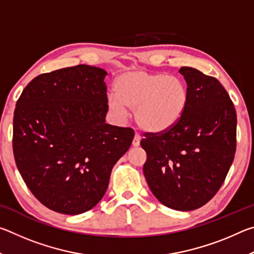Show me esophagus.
<instances>
[{"mask_svg": "<svg viewBox=\"0 0 254 254\" xmlns=\"http://www.w3.org/2000/svg\"><path fill=\"white\" fill-rule=\"evenodd\" d=\"M140 141H141V136L137 134V133H135V135H134V137H133V141H132L133 147H139Z\"/></svg>", "mask_w": 254, "mask_h": 254, "instance_id": "34e87169", "label": "esophagus"}]
</instances>
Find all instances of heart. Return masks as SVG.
<instances>
[{
    "instance_id": "b5f03b06",
    "label": "heart",
    "mask_w": 254,
    "mask_h": 254,
    "mask_svg": "<svg viewBox=\"0 0 254 254\" xmlns=\"http://www.w3.org/2000/svg\"><path fill=\"white\" fill-rule=\"evenodd\" d=\"M114 92L107 97L112 113L124 118L127 109L134 110L137 127L151 133H160L176 126L189 102L186 83L163 72H124L115 80Z\"/></svg>"
}]
</instances>
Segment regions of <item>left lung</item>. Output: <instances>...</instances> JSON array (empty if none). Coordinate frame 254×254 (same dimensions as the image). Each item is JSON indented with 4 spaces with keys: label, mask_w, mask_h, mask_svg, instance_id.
Returning <instances> with one entry per match:
<instances>
[{
    "label": "left lung",
    "mask_w": 254,
    "mask_h": 254,
    "mask_svg": "<svg viewBox=\"0 0 254 254\" xmlns=\"http://www.w3.org/2000/svg\"><path fill=\"white\" fill-rule=\"evenodd\" d=\"M189 102L179 122L167 131L144 133L143 174L154 197L167 207L194 210L213 198L224 183L236 150V113L214 77L182 67Z\"/></svg>",
    "instance_id": "obj_1"
}]
</instances>
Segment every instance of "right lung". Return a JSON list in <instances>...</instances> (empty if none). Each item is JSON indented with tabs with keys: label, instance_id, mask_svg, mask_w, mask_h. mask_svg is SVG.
<instances>
[{
	"label": "right lung",
	"instance_id": "right-lung-1",
	"mask_svg": "<svg viewBox=\"0 0 254 254\" xmlns=\"http://www.w3.org/2000/svg\"><path fill=\"white\" fill-rule=\"evenodd\" d=\"M106 75L88 65L47 72L30 81L16 102V167L34 197L57 213L92 209L134 137L130 127L105 123Z\"/></svg>",
	"mask_w": 254,
	"mask_h": 254
}]
</instances>
